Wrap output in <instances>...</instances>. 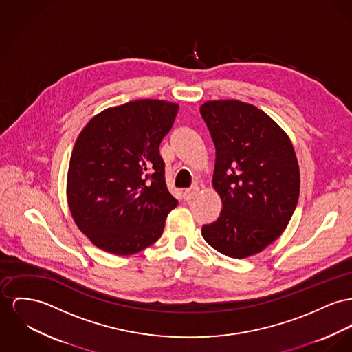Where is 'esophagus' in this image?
Returning a JSON list of instances; mask_svg holds the SVG:
<instances>
[{
    "mask_svg": "<svg viewBox=\"0 0 352 352\" xmlns=\"http://www.w3.org/2000/svg\"><path fill=\"white\" fill-rule=\"evenodd\" d=\"M197 192H199V187H197V186H193V187L186 189V190L183 192V197H184L186 201H189V200H192V199L197 195Z\"/></svg>",
    "mask_w": 352,
    "mask_h": 352,
    "instance_id": "obj_1",
    "label": "esophagus"
}]
</instances>
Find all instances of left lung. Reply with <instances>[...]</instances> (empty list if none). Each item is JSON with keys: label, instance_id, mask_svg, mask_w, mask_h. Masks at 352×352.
Instances as JSON below:
<instances>
[{"label": "left lung", "instance_id": "8db88e82", "mask_svg": "<svg viewBox=\"0 0 352 352\" xmlns=\"http://www.w3.org/2000/svg\"><path fill=\"white\" fill-rule=\"evenodd\" d=\"M216 149L212 186L223 210L201 234L220 254L261 252L287 228L300 192V172L288 135L267 113L239 100L200 107Z\"/></svg>", "mask_w": 352, "mask_h": 352}]
</instances>
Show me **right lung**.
I'll return each mask as SVG.
<instances>
[{"instance_id": "1", "label": "right lung", "mask_w": 352, "mask_h": 352, "mask_svg": "<svg viewBox=\"0 0 352 352\" xmlns=\"http://www.w3.org/2000/svg\"><path fill=\"white\" fill-rule=\"evenodd\" d=\"M179 105L136 100L108 108L73 146L67 197L78 230L105 252L126 256L153 244L177 206L165 184L160 142Z\"/></svg>"}]
</instances>
